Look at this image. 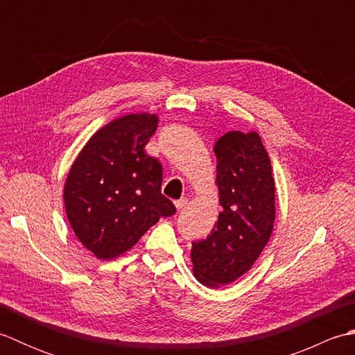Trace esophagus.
Masks as SVG:
<instances>
[{
    "instance_id": "esophagus-1",
    "label": "esophagus",
    "mask_w": 355,
    "mask_h": 355,
    "mask_svg": "<svg viewBox=\"0 0 355 355\" xmlns=\"http://www.w3.org/2000/svg\"><path fill=\"white\" fill-rule=\"evenodd\" d=\"M187 206V198H180L175 201V207L177 210H183Z\"/></svg>"
}]
</instances>
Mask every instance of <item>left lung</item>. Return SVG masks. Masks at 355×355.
I'll return each mask as SVG.
<instances>
[{
	"mask_svg": "<svg viewBox=\"0 0 355 355\" xmlns=\"http://www.w3.org/2000/svg\"><path fill=\"white\" fill-rule=\"evenodd\" d=\"M221 212L210 235L192 243V271L209 288L235 282L253 267L273 232L275 180L256 131H230L215 143Z\"/></svg>",
	"mask_w": 355,
	"mask_h": 355,
	"instance_id": "left-lung-1",
	"label": "left lung"
}]
</instances>
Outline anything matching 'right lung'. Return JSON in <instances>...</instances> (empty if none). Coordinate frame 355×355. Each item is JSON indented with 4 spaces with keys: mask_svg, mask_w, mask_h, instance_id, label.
Returning <instances> with one entry per match:
<instances>
[{
    "mask_svg": "<svg viewBox=\"0 0 355 355\" xmlns=\"http://www.w3.org/2000/svg\"><path fill=\"white\" fill-rule=\"evenodd\" d=\"M158 120L155 112L111 120L89 137L67 173V218L97 259L119 258L162 216L175 214L162 193V164L145 153Z\"/></svg>",
    "mask_w": 355,
    "mask_h": 355,
    "instance_id": "1",
    "label": "right lung"
}]
</instances>
